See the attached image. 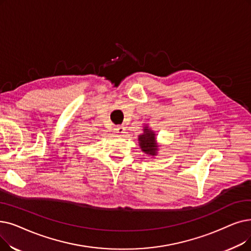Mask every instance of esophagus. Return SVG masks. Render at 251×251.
Returning <instances> with one entry per match:
<instances>
[{"label":"esophagus","mask_w":251,"mask_h":251,"mask_svg":"<svg viewBox=\"0 0 251 251\" xmlns=\"http://www.w3.org/2000/svg\"><path fill=\"white\" fill-rule=\"evenodd\" d=\"M114 131H115V133H117V134H122V133H124V131H125V127H124L123 125H118V126L115 127Z\"/></svg>","instance_id":"obj_1"}]
</instances>
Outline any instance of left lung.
<instances>
[{
  "instance_id": "left-lung-1",
  "label": "left lung",
  "mask_w": 251,
  "mask_h": 251,
  "mask_svg": "<svg viewBox=\"0 0 251 251\" xmlns=\"http://www.w3.org/2000/svg\"><path fill=\"white\" fill-rule=\"evenodd\" d=\"M144 134L139 135V145L143 151L146 154L155 156L157 154V145L155 140V133L151 132V129H148L147 127L144 130Z\"/></svg>"
}]
</instances>
